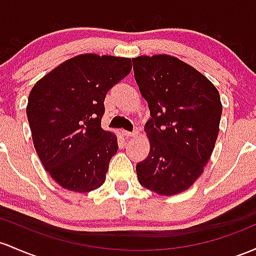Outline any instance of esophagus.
<instances>
[{"instance_id": "34e87169", "label": "esophagus", "mask_w": 256, "mask_h": 256, "mask_svg": "<svg viewBox=\"0 0 256 256\" xmlns=\"http://www.w3.org/2000/svg\"><path fill=\"white\" fill-rule=\"evenodd\" d=\"M122 134H124V137H125V138H132V137L137 136L138 132H137V131H125V130H124Z\"/></svg>"}]
</instances>
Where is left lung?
<instances>
[{
    "mask_svg": "<svg viewBox=\"0 0 256 256\" xmlns=\"http://www.w3.org/2000/svg\"><path fill=\"white\" fill-rule=\"evenodd\" d=\"M132 62L152 116L144 128L150 154L137 164V178L156 194H178L203 174L214 150L220 94L200 72L174 56H140Z\"/></svg>",
    "mask_w": 256,
    "mask_h": 256,
    "instance_id": "8db88e82",
    "label": "left lung"
}]
</instances>
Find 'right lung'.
Listing matches in <instances>:
<instances>
[{
	"label": "right lung",
	"mask_w": 256,
	"mask_h": 256,
	"mask_svg": "<svg viewBox=\"0 0 256 256\" xmlns=\"http://www.w3.org/2000/svg\"><path fill=\"white\" fill-rule=\"evenodd\" d=\"M131 69V58L85 53L34 85L26 106L34 147L60 187L86 193L104 184L119 148L116 134L100 126L104 98Z\"/></svg>",
	"instance_id": "obj_1"
}]
</instances>
